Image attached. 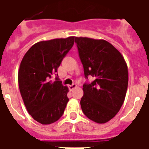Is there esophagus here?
<instances>
[{
	"label": "esophagus",
	"mask_w": 149,
	"mask_h": 149,
	"mask_svg": "<svg viewBox=\"0 0 149 149\" xmlns=\"http://www.w3.org/2000/svg\"><path fill=\"white\" fill-rule=\"evenodd\" d=\"M76 88H77V84H71V85H68V88H69V90L70 91L73 90Z\"/></svg>",
	"instance_id": "34e87169"
}]
</instances>
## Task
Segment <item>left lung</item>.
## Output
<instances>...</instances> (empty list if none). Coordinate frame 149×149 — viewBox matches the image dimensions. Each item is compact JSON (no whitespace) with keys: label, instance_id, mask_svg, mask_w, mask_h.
<instances>
[{"label":"left lung","instance_id":"left-lung-1","mask_svg":"<svg viewBox=\"0 0 149 149\" xmlns=\"http://www.w3.org/2000/svg\"><path fill=\"white\" fill-rule=\"evenodd\" d=\"M85 79L81 106L88 118L106 123L120 111L128 83L127 65L120 52L104 40L75 37Z\"/></svg>","mask_w":149,"mask_h":149}]
</instances>
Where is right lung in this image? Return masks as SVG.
Returning <instances> with one entry per match:
<instances>
[{
	"mask_svg": "<svg viewBox=\"0 0 149 149\" xmlns=\"http://www.w3.org/2000/svg\"><path fill=\"white\" fill-rule=\"evenodd\" d=\"M74 40L69 37L36 43L21 61L18 72L21 97L29 113L42 125L54 123L64 114L68 90L56 72Z\"/></svg>",
	"mask_w": 149,
	"mask_h": 149,
	"instance_id": "obj_1",
	"label": "right lung"
}]
</instances>
